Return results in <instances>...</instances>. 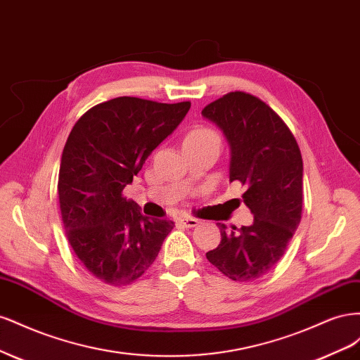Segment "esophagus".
Here are the masks:
<instances>
[{
    "mask_svg": "<svg viewBox=\"0 0 360 360\" xmlns=\"http://www.w3.org/2000/svg\"><path fill=\"white\" fill-rule=\"evenodd\" d=\"M179 224L183 225V226H186V228H193V226H197L200 224V221L195 219V217H180Z\"/></svg>",
    "mask_w": 360,
    "mask_h": 360,
    "instance_id": "1",
    "label": "esophagus"
}]
</instances>
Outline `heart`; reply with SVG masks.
<instances>
[{
    "mask_svg": "<svg viewBox=\"0 0 360 360\" xmlns=\"http://www.w3.org/2000/svg\"><path fill=\"white\" fill-rule=\"evenodd\" d=\"M207 139H219L212 129L207 127H197L191 130V132L184 138V143H201V141H207Z\"/></svg>",
    "mask_w": 360,
    "mask_h": 360,
    "instance_id": "heart-1",
    "label": "heart"
}]
</instances>
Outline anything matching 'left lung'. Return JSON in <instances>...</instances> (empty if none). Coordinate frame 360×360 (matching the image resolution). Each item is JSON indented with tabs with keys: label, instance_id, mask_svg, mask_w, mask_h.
<instances>
[{
	"label": "left lung",
	"instance_id": "left-lung-1",
	"mask_svg": "<svg viewBox=\"0 0 360 360\" xmlns=\"http://www.w3.org/2000/svg\"><path fill=\"white\" fill-rule=\"evenodd\" d=\"M202 115L219 127L231 148L230 181H240L249 226L221 224V243L207 259L236 282L267 275L284 257L302 217L303 162L288 126L258 97L233 91L207 105Z\"/></svg>",
	"mask_w": 360,
	"mask_h": 360
}]
</instances>
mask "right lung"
<instances>
[{"label": "right lung", "instance_id": "1", "mask_svg": "<svg viewBox=\"0 0 360 360\" xmlns=\"http://www.w3.org/2000/svg\"><path fill=\"white\" fill-rule=\"evenodd\" d=\"M189 108L123 96L93 106L72 129L58 174L61 219L75 255L105 284L143 276L174 228L144 216L123 189Z\"/></svg>", "mask_w": 360, "mask_h": 360}]
</instances>
